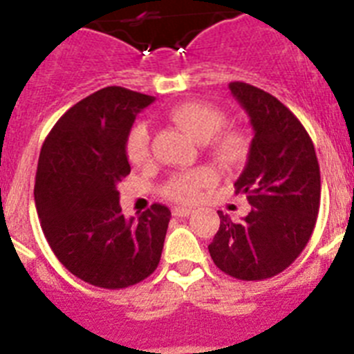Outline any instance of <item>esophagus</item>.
Here are the masks:
<instances>
[{
	"label": "esophagus",
	"instance_id": "34e87169",
	"mask_svg": "<svg viewBox=\"0 0 354 354\" xmlns=\"http://www.w3.org/2000/svg\"><path fill=\"white\" fill-rule=\"evenodd\" d=\"M193 212L192 207H180V205H177V207H174V216H179V218H184V216H189Z\"/></svg>",
	"mask_w": 354,
	"mask_h": 354
}]
</instances>
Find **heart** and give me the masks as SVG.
Instances as JSON below:
<instances>
[{
  "mask_svg": "<svg viewBox=\"0 0 354 354\" xmlns=\"http://www.w3.org/2000/svg\"><path fill=\"white\" fill-rule=\"evenodd\" d=\"M168 117L198 143H205L216 159L225 165H234L246 154L245 136L236 129H221L225 117L220 109L207 102L184 101L168 111ZM127 158L134 167H145L150 162V134L145 124H138L127 136ZM214 183L211 168H196L177 175L165 187V195L177 202H192L204 187Z\"/></svg>",
  "mask_w": 354,
  "mask_h": 354,
  "instance_id": "b5f03b06",
  "label": "heart"
}]
</instances>
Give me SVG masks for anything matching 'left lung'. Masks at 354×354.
Returning <instances> with one entry per match:
<instances>
[{
	"label": "left lung",
	"instance_id": "left-lung-1",
	"mask_svg": "<svg viewBox=\"0 0 354 354\" xmlns=\"http://www.w3.org/2000/svg\"><path fill=\"white\" fill-rule=\"evenodd\" d=\"M246 111L253 138L236 180L252 211L234 223L220 214L209 245L214 264L239 280H264L289 268L314 232L321 202V174L314 143L277 97L252 84H228Z\"/></svg>",
	"mask_w": 354,
	"mask_h": 354
}]
</instances>
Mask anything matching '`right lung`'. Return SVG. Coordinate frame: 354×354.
I'll return each mask as SVG.
<instances>
[{
	"instance_id": "obj_1",
	"label": "right lung",
	"mask_w": 354,
	"mask_h": 354,
	"mask_svg": "<svg viewBox=\"0 0 354 354\" xmlns=\"http://www.w3.org/2000/svg\"><path fill=\"white\" fill-rule=\"evenodd\" d=\"M154 97L108 86L72 106L40 150L35 205L58 261L83 282L124 289L154 273L170 209L122 214L118 184L129 175L127 136Z\"/></svg>"
}]
</instances>
